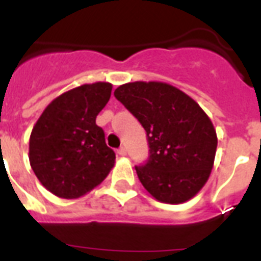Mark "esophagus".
Wrapping results in <instances>:
<instances>
[{"label": "esophagus", "instance_id": "34e87169", "mask_svg": "<svg viewBox=\"0 0 261 261\" xmlns=\"http://www.w3.org/2000/svg\"><path fill=\"white\" fill-rule=\"evenodd\" d=\"M118 154L119 155H126L127 154V150H126V147H119L118 149Z\"/></svg>", "mask_w": 261, "mask_h": 261}]
</instances>
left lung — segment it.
Segmentation results:
<instances>
[{"instance_id": "1", "label": "left lung", "mask_w": 261, "mask_h": 261, "mask_svg": "<svg viewBox=\"0 0 261 261\" xmlns=\"http://www.w3.org/2000/svg\"><path fill=\"white\" fill-rule=\"evenodd\" d=\"M114 94L146 130L150 157L135 167L145 190L169 204L194 198L210 177L218 145L206 112L182 90L160 81L123 84Z\"/></svg>"}]
</instances>
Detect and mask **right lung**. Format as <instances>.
<instances>
[{
  "instance_id": "1",
  "label": "right lung",
  "mask_w": 261,
  "mask_h": 261,
  "mask_svg": "<svg viewBox=\"0 0 261 261\" xmlns=\"http://www.w3.org/2000/svg\"><path fill=\"white\" fill-rule=\"evenodd\" d=\"M112 84H84L55 97L35 123L30 164L55 196L77 199L101 184L115 165L96 116L111 97Z\"/></svg>"
}]
</instances>
